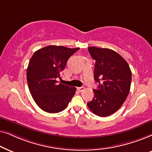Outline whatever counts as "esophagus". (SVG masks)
<instances>
[{"label":"esophagus","mask_w":152,"mask_h":152,"mask_svg":"<svg viewBox=\"0 0 152 152\" xmlns=\"http://www.w3.org/2000/svg\"><path fill=\"white\" fill-rule=\"evenodd\" d=\"M77 90L78 92H83L84 90V88L83 87H79V88H77Z\"/></svg>","instance_id":"obj_1"}]
</instances>
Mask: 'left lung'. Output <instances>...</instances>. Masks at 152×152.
<instances>
[{"mask_svg": "<svg viewBox=\"0 0 152 152\" xmlns=\"http://www.w3.org/2000/svg\"><path fill=\"white\" fill-rule=\"evenodd\" d=\"M95 60L94 80L99 83L92 102L88 106L94 114L107 117L120 108L130 91L131 71L128 63L115 50L109 48L88 47Z\"/></svg>", "mask_w": 152, "mask_h": 152, "instance_id": "obj_1", "label": "left lung"}]
</instances>
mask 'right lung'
I'll list each match as a JSON object with an SVG mask.
<instances>
[{"instance_id":"add662e5","label":"right lung","mask_w":152,"mask_h":152,"mask_svg":"<svg viewBox=\"0 0 152 152\" xmlns=\"http://www.w3.org/2000/svg\"><path fill=\"white\" fill-rule=\"evenodd\" d=\"M79 48L48 46L34 53L27 68L30 92L42 110L49 113L61 112L67 107L76 88L58 83L62 71L70 56Z\"/></svg>"}]
</instances>
